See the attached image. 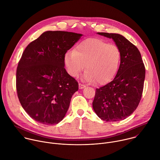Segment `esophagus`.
Listing matches in <instances>:
<instances>
[{
    "label": "esophagus",
    "instance_id": "obj_1",
    "mask_svg": "<svg viewBox=\"0 0 160 160\" xmlns=\"http://www.w3.org/2000/svg\"><path fill=\"white\" fill-rule=\"evenodd\" d=\"M78 87H79V88H80V89H82V88H83L85 87V85H83V84H82V83H79V84H78Z\"/></svg>",
    "mask_w": 160,
    "mask_h": 160
}]
</instances>
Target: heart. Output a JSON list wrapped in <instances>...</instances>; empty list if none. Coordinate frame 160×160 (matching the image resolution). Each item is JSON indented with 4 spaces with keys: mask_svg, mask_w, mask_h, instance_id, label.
<instances>
[{
    "mask_svg": "<svg viewBox=\"0 0 160 160\" xmlns=\"http://www.w3.org/2000/svg\"><path fill=\"white\" fill-rule=\"evenodd\" d=\"M120 51L117 45L101 38H88L78 43L74 51L64 56L68 73L77 78L85 66V81L104 85L116 75L120 61Z\"/></svg>",
    "mask_w": 160,
    "mask_h": 160,
    "instance_id": "1",
    "label": "heart"
}]
</instances>
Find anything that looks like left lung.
Here are the masks:
<instances>
[{
  "label": "left lung",
  "instance_id": "1",
  "mask_svg": "<svg viewBox=\"0 0 160 160\" xmlns=\"http://www.w3.org/2000/svg\"><path fill=\"white\" fill-rule=\"evenodd\" d=\"M98 34L112 38L121 56L115 77L96 88L93 109L102 120L120 121L129 117L139 104L145 79L144 64L138 49L123 35L103 32Z\"/></svg>",
  "mask_w": 160,
  "mask_h": 160
}]
</instances>
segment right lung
Listing matches in <instances>:
<instances>
[{
  "instance_id": "add662e5",
  "label": "right lung",
  "mask_w": 160,
  "mask_h": 160,
  "mask_svg": "<svg viewBox=\"0 0 160 160\" xmlns=\"http://www.w3.org/2000/svg\"><path fill=\"white\" fill-rule=\"evenodd\" d=\"M82 35L45 32L22 53L16 70V90L22 108L34 120L52 125L65 117L78 83L66 71L64 56Z\"/></svg>"
}]
</instances>
